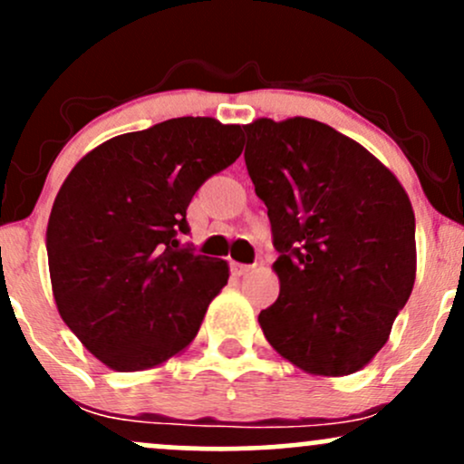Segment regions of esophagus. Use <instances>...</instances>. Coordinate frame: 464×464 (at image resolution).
<instances>
[{
	"label": "esophagus",
	"instance_id": "obj_1",
	"mask_svg": "<svg viewBox=\"0 0 464 464\" xmlns=\"http://www.w3.org/2000/svg\"><path fill=\"white\" fill-rule=\"evenodd\" d=\"M255 266H250V264H237V262H233L231 264V270H233V275H237V276H242V275H248L250 270H253Z\"/></svg>",
	"mask_w": 464,
	"mask_h": 464
}]
</instances>
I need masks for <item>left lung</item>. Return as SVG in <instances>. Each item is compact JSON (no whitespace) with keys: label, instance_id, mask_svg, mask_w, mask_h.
I'll use <instances>...</instances> for the list:
<instances>
[{"label":"left lung","instance_id":"obj_1","mask_svg":"<svg viewBox=\"0 0 464 464\" xmlns=\"http://www.w3.org/2000/svg\"><path fill=\"white\" fill-rule=\"evenodd\" d=\"M244 132L279 250V299L259 314L266 340L310 375H351L384 347L412 292L406 189L364 146L310 117H259Z\"/></svg>","mask_w":464,"mask_h":464}]
</instances>
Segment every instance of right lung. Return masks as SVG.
<instances>
[{
	"instance_id": "obj_1",
	"label": "right lung",
	"mask_w": 464,
	"mask_h": 464,
	"mask_svg": "<svg viewBox=\"0 0 464 464\" xmlns=\"http://www.w3.org/2000/svg\"><path fill=\"white\" fill-rule=\"evenodd\" d=\"M242 126L177 117L100 143L73 165L47 222L58 314L102 364L161 366L189 347L228 281L180 246L198 188L242 154Z\"/></svg>"
}]
</instances>
